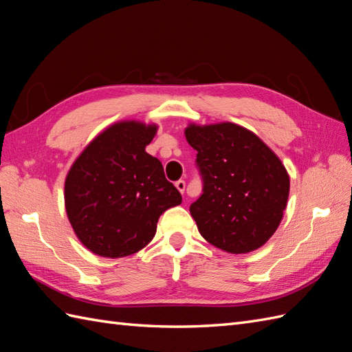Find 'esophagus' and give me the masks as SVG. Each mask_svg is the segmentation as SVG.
Listing matches in <instances>:
<instances>
[{"label":"esophagus","mask_w":352,"mask_h":352,"mask_svg":"<svg viewBox=\"0 0 352 352\" xmlns=\"http://www.w3.org/2000/svg\"><path fill=\"white\" fill-rule=\"evenodd\" d=\"M175 187L178 188L179 193L184 195V190H186V182H184V179H178V182L175 183Z\"/></svg>","instance_id":"34e87169"}]
</instances>
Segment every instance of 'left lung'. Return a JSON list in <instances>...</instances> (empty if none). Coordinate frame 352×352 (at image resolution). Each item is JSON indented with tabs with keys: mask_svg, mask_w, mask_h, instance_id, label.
<instances>
[{
	"mask_svg": "<svg viewBox=\"0 0 352 352\" xmlns=\"http://www.w3.org/2000/svg\"><path fill=\"white\" fill-rule=\"evenodd\" d=\"M204 193L190 205L197 230L211 245L245 254L265 245L283 220L290 177L254 132L232 122L188 123Z\"/></svg>",
	"mask_w": 352,
	"mask_h": 352,
	"instance_id": "left-lung-1",
	"label": "left lung"
}]
</instances>
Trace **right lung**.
I'll list each match as a JSON object with an SVG mask.
<instances>
[{
	"label": "right lung",
	"instance_id": "obj_1",
	"mask_svg": "<svg viewBox=\"0 0 352 352\" xmlns=\"http://www.w3.org/2000/svg\"><path fill=\"white\" fill-rule=\"evenodd\" d=\"M159 126L122 120L90 141L65 178V210L76 236L94 254L138 253L156 235L157 221L182 195L146 151Z\"/></svg>",
	"mask_w": 352,
	"mask_h": 352
}]
</instances>
